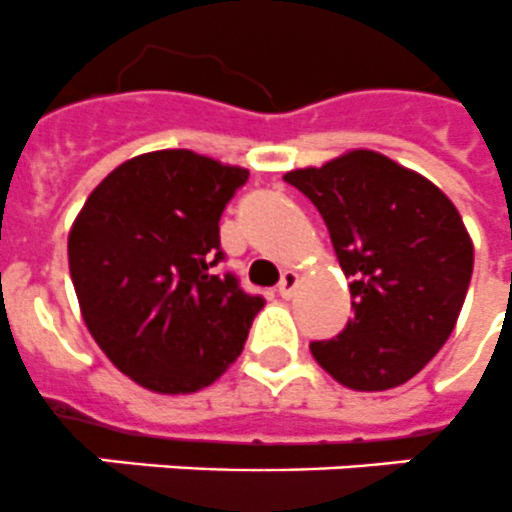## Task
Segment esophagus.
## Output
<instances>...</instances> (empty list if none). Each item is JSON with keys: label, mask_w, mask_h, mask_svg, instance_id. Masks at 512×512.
<instances>
[{"label": "esophagus", "mask_w": 512, "mask_h": 512, "mask_svg": "<svg viewBox=\"0 0 512 512\" xmlns=\"http://www.w3.org/2000/svg\"><path fill=\"white\" fill-rule=\"evenodd\" d=\"M299 286V273L297 270H284V276H281V284H278V294L284 299L294 297V292H297Z\"/></svg>", "instance_id": "34e87169"}]
</instances>
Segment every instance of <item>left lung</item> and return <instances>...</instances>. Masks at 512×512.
<instances>
[{
	"mask_svg": "<svg viewBox=\"0 0 512 512\" xmlns=\"http://www.w3.org/2000/svg\"><path fill=\"white\" fill-rule=\"evenodd\" d=\"M326 220L350 276L355 315L315 363L355 392L405 384L439 352L463 310L473 242L458 207L426 176L373 149L284 176Z\"/></svg>",
	"mask_w": 512,
	"mask_h": 512,
	"instance_id": "8db88e82",
	"label": "left lung"
}]
</instances>
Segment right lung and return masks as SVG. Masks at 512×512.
Returning a JSON list of instances; mask_svg holds the SVG:
<instances>
[{
    "label": "right lung",
    "instance_id": "right-lung-1",
    "mask_svg": "<svg viewBox=\"0 0 512 512\" xmlns=\"http://www.w3.org/2000/svg\"><path fill=\"white\" fill-rule=\"evenodd\" d=\"M247 178V168L191 149L144 152L102 178L70 226L83 323L149 392H199L242 355L263 299L213 265L220 213Z\"/></svg>",
    "mask_w": 512,
    "mask_h": 512
}]
</instances>
